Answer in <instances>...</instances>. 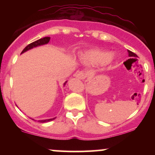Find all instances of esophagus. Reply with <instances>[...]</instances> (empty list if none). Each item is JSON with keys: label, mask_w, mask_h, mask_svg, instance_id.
<instances>
[{"label": "esophagus", "mask_w": 155, "mask_h": 155, "mask_svg": "<svg viewBox=\"0 0 155 155\" xmlns=\"http://www.w3.org/2000/svg\"><path fill=\"white\" fill-rule=\"evenodd\" d=\"M74 76L79 79H84L87 76V74L84 71L76 72V74H74Z\"/></svg>", "instance_id": "obj_1"}]
</instances>
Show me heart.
Segmentation results:
<instances>
[{
  "label": "heart",
  "instance_id": "heart-1",
  "mask_svg": "<svg viewBox=\"0 0 155 155\" xmlns=\"http://www.w3.org/2000/svg\"><path fill=\"white\" fill-rule=\"evenodd\" d=\"M114 55L111 52L92 49L84 51L79 54V59L85 64L95 65V64H108L113 60Z\"/></svg>",
  "mask_w": 155,
  "mask_h": 155
}]
</instances>
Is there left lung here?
<instances>
[{
	"label": "left lung",
	"instance_id": "left-lung-1",
	"mask_svg": "<svg viewBox=\"0 0 155 155\" xmlns=\"http://www.w3.org/2000/svg\"><path fill=\"white\" fill-rule=\"evenodd\" d=\"M127 52H128V56L130 58H131L130 59H135L136 58H138V56H137V54H135V53H133V51H130V50H127Z\"/></svg>",
	"mask_w": 155,
	"mask_h": 155
}]
</instances>
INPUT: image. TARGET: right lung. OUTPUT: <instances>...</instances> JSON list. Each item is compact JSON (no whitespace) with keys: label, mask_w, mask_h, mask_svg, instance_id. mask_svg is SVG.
I'll return each instance as SVG.
<instances>
[{"label":"right lung","mask_w":155,"mask_h":155,"mask_svg":"<svg viewBox=\"0 0 155 155\" xmlns=\"http://www.w3.org/2000/svg\"><path fill=\"white\" fill-rule=\"evenodd\" d=\"M49 40H50V37H44L43 38H40L38 39V40L35 41L33 42V43L28 44L27 47L25 48L24 49H23L22 52H21V54H22V53L25 52V51L30 50V49H33V48H35V47H39V46H42V45H44V44H47L49 42ZM67 83V81H65V83H64V86L65 85V84ZM54 119H56V117H54V118H51V119H47V120H38L39 122H41V123H44V122H50V121H52L54 120ZM33 120H33V119H32Z\"/></svg>","instance_id":"add662e5"}]
</instances>
